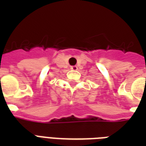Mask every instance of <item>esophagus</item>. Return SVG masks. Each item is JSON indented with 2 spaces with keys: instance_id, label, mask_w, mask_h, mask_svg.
I'll list each match as a JSON object with an SVG mask.
<instances>
[{
  "instance_id": "34e87169",
  "label": "esophagus",
  "mask_w": 146,
  "mask_h": 146,
  "mask_svg": "<svg viewBox=\"0 0 146 146\" xmlns=\"http://www.w3.org/2000/svg\"><path fill=\"white\" fill-rule=\"evenodd\" d=\"M70 68L72 69V70H78V67L76 66H72Z\"/></svg>"
}]
</instances>
